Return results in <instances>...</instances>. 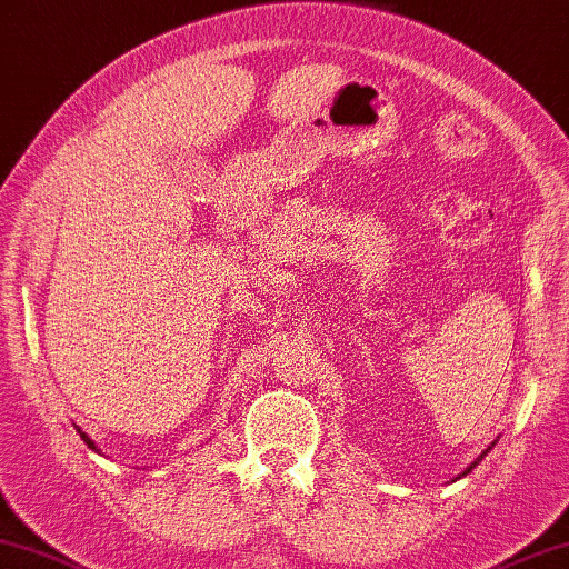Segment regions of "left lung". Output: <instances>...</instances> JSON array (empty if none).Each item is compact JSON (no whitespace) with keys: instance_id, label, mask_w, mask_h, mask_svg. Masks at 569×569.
<instances>
[{"instance_id":"1","label":"left lung","mask_w":569,"mask_h":569,"mask_svg":"<svg viewBox=\"0 0 569 569\" xmlns=\"http://www.w3.org/2000/svg\"><path fill=\"white\" fill-rule=\"evenodd\" d=\"M496 442H498V439H493V442H491V445H489V447H486V449H483V451H481V455H479V457H477V459H473V461H471V463H469V467H467V469H463V471H461V473H457V477H455V479H451V481H459V479H463V477H467V473H469V471H471V469H477V467H479V461H481V459H483V457H486V455H489V451H491V449H493V447H496Z\"/></svg>"}]
</instances>
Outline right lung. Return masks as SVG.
<instances>
[{
    "label": "right lung",
    "mask_w": 569,
    "mask_h": 569,
    "mask_svg": "<svg viewBox=\"0 0 569 569\" xmlns=\"http://www.w3.org/2000/svg\"><path fill=\"white\" fill-rule=\"evenodd\" d=\"M76 427V425H73ZM76 430H78V435H80V439H83V442L88 445V449H92V451H98V455H100V449H98V445L96 442H92V439L83 432V430H80V427H76Z\"/></svg>",
    "instance_id": "add662e5"
}]
</instances>
